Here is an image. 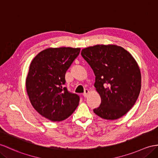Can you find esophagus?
<instances>
[{
	"label": "esophagus",
	"mask_w": 158,
	"mask_h": 158,
	"mask_svg": "<svg viewBox=\"0 0 158 158\" xmlns=\"http://www.w3.org/2000/svg\"><path fill=\"white\" fill-rule=\"evenodd\" d=\"M89 91L88 90V89H85V91H84V93H83V97L84 98H87V96H88V94H89Z\"/></svg>",
	"instance_id": "34e87169"
}]
</instances>
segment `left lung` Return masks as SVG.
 <instances>
[{"label":"left lung","mask_w":158,"mask_h":158,"mask_svg":"<svg viewBox=\"0 0 158 158\" xmlns=\"http://www.w3.org/2000/svg\"><path fill=\"white\" fill-rule=\"evenodd\" d=\"M81 54L93 69L94 87L102 100L94 112L106 120L126 114L136 102L141 87L140 69L133 56L123 47L112 44L87 47Z\"/></svg>","instance_id":"1"}]
</instances>
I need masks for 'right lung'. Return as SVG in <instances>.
<instances>
[{
    "mask_svg": "<svg viewBox=\"0 0 158 158\" xmlns=\"http://www.w3.org/2000/svg\"><path fill=\"white\" fill-rule=\"evenodd\" d=\"M79 48H49L36 55L26 78L27 93L33 107L51 121L70 116L79 102L77 94L69 92L65 73L80 52Z\"/></svg>",
    "mask_w": 158,
    "mask_h": 158,
    "instance_id": "1",
    "label": "right lung"
}]
</instances>
